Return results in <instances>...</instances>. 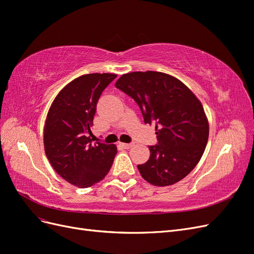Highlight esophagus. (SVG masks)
Listing matches in <instances>:
<instances>
[{
  "mask_svg": "<svg viewBox=\"0 0 254 254\" xmlns=\"http://www.w3.org/2000/svg\"><path fill=\"white\" fill-rule=\"evenodd\" d=\"M121 146H122L123 148L128 149V148H131L132 146H133V144L132 143H121Z\"/></svg>",
  "mask_w": 254,
  "mask_h": 254,
  "instance_id": "esophagus-1",
  "label": "esophagus"
}]
</instances>
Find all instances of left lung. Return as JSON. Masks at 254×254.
I'll use <instances>...</instances> for the list:
<instances>
[{"label":"left lung","instance_id":"8db88e82","mask_svg":"<svg viewBox=\"0 0 254 254\" xmlns=\"http://www.w3.org/2000/svg\"><path fill=\"white\" fill-rule=\"evenodd\" d=\"M115 87L134 99L145 124H156L158 143L137 165L143 178L156 187L180 181L194 170L209 139L203 107L186 84L162 72L122 75Z\"/></svg>","mask_w":254,"mask_h":254}]
</instances>
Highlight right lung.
<instances>
[{
  "label": "right lung",
  "instance_id": "obj_1",
  "mask_svg": "<svg viewBox=\"0 0 254 254\" xmlns=\"http://www.w3.org/2000/svg\"><path fill=\"white\" fill-rule=\"evenodd\" d=\"M115 74H86L74 79L54 99L45 121L44 150L55 172L80 189L105 178L117 146L93 142L91 132L96 105Z\"/></svg>",
  "mask_w": 254,
  "mask_h": 254
}]
</instances>
